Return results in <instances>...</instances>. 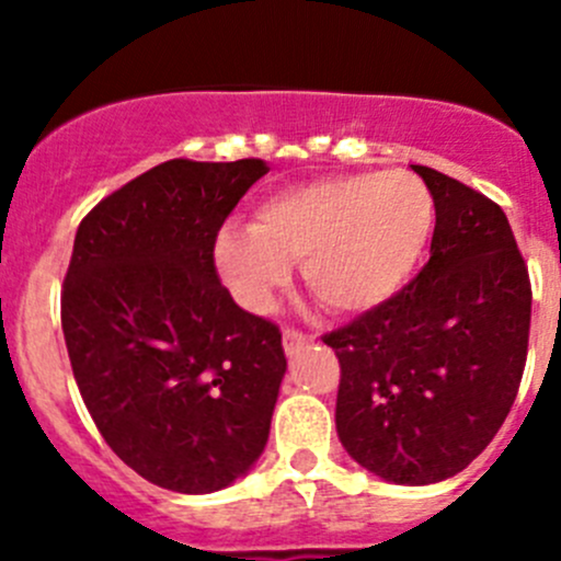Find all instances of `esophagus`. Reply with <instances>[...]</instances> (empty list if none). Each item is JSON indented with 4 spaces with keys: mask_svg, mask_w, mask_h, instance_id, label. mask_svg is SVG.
Wrapping results in <instances>:
<instances>
[{
    "mask_svg": "<svg viewBox=\"0 0 561 561\" xmlns=\"http://www.w3.org/2000/svg\"><path fill=\"white\" fill-rule=\"evenodd\" d=\"M307 342H309V333L298 331V328H285V331H282V344H285L287 355H293L298 347H304Z\"/></svg>",
    "mask_w": 561,
    "mask_h": 561,
    "instance_id": "1",
    "label": "esophagus"
}]
</instances>
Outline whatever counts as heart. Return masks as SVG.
Here are the masks:
<instances>
[{"mask_svg":"<svg viewBox=\"0 0 561 561\" xmlns=\"http://www.w3.org/2000/svg\"><path fill=\"white\" fill-rule=\"evenodd\" d=\"M434 201L417 175L355 173L274 192L252 230L225 228L217 265L244 307L268 309L304 265V282L331 312H366L401 290L426 252Z\"/></svg>","mask_w":561,"mask_h":561,"instance_id":"heart-1","label":"heart"}]
</instances>
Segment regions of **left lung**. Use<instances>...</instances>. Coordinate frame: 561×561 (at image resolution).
<instances>
[{
    "instance_id": "8db88e82",
    "label": "left lung",
    "mask_w": 561,
    "mask_h": 561,
    "mask_svg": "<svg viewBox=\"0 0 561 561\" xmlns=\"http://www.w3.org/2000/svg\"><path fill=\"white\" fill-rule=\"evenodd\" d=\"M434 197L432 257L380 307L325 333L344 450L399 485L439 483L485 450L522 386L531 285L505 211L412 165Z\"/></svg>"
}]
</instances>
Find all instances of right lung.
<instances>
[{
	"instance_id": "add662e5",
	"label": "right lung",
	"mask_w": 561,
	"mask_h": 561,
	"mask_svg": "<svg viewBox=\"0 0 561 561\" xmlns=\"http://www.w3.org/2000/svg\"><path fill=\"white\" fill-rule=\"evenodd\" d=\"M263 160H168L81 219L61 331L94 426L140 478L211 494L268 443L287 358L279 325L230 298L219 228Z\"/></svg>"
}]
</instances>
